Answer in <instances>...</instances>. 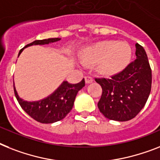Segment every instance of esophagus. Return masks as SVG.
Instances as JSON below:
<instances>
[{"label":"esophagus","instance_id":"34e87169","mask_svg":"<svg viewBox=\"0 0 160 160\" xmlns=\"http://www.w3.org/2000/svg\"><path fill=\"white\" fill-rule=\"evenodd\" d=\"M94 81V79H93V78L91 77V76H86L85 77V82L86 83H91L92 82Z\"/></svg>","mask_w":160,"mask_h":160}]
</instances>
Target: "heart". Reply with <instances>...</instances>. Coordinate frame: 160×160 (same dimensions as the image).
<instances>
[{"label":"heart","mask_w":160,"mask_h":160,"mask_svg":"<svg viewBox=\"0 0 160 160\" xmlns=\"http://www.w3.org/2000/svg\"><path fill=\"white\" fill-rule=\"evenodd\" d=\"M132 48L126 42L104 41L92 45L80 55L83 64H99V69L108 75L118 72L129 64Z\"/></svg>","instance_id":"obj_1"}]
</instances>
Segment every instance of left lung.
Returning a JSON list of instances; mask_svg holds the SVG:
<instances>
[{"label": "left lung", "instance_id": "8db88e82", "mask_svg": "<svg viewBox=\"0 0 160 160\" xmlns=\"http://www.w3.org/2000/svg\"><path fill=\"white\" fill-rule=\"evenodd\" d=\"M137 59L110 78H96L102 88L98 108L105 118L119 122L135 118L150 96L151 68L146 51L136 44Z\"/></svg>", "mask_w": 160, "mask_h": 160}]
</instances>
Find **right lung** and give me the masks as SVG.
Masks as SVG:
<instances>
[{
    "mask_svg": "<svg viewBox=\"0 0 160 160\" xmlns=\"http://www.w3.org/2000/svg\"><path fill=\"white\" fill-rule=\"evenodd\" d=\"M60 38H48L43 40H36L30 44L25 46L24 48L31 47L32 45H46L49 43L58 42ZM24 48L19 51L18 55H20ZM85 86L84 78L77 84H71L67 81H64L55 92L47 98L42 99L38 101H23L18 96L14 85V95L21 108L26 113L42 123H53L65 118V116L71 111L75 97L78 91Z\"/></svg>",
    "mask_w": 160,
    "mask_h": 160,
    "instance_id": "obj_1",
    "label": "right lung"
}]
</instances>
